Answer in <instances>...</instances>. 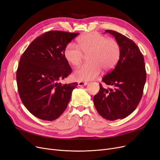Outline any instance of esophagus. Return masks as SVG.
<instances>
[{"instance_id":"34e87169","label":"esophagus","mask_w":160,"mask_h":160,"mask_svg":"<svg viewBox=\"0 0 160 160\" xmlns=\"http://www.w3.org/2000/svg\"><path fill=\"white\" fill-rule=\"evenodd\" d=\"M78 86H86L88 84V82H78Z\"/></svg>"}]
</instances>
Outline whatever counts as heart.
Returning <instances> with one entry per match:
<instances>
[{"label": "heart", "instance_id": "heart-1", "mask_svg": "<svg viewBox=\"0 0 160 160\" xmlns=\"http://www.w3.org/2000/svg\"><path fill=\"white\" fill-rule=\"evenodd\" d=\"M77 47L68 43L63 51L65 59L73 67L80 65L84 55H88V63L74 73V78L78 81H88L96 78L102 68L105 71L113 69L121 56V47L115 39H107L104 35L92 32L82 35L78 39Z\"/></svg>", "mask_w": 160, "mask_h": 160}]
</instances>
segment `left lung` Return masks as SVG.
<instances>
[{"mask_svg": "<svg viewBox=\"0 0 160 160\" xmlns=\"http://www.w3.org/2000/svg\"><path fill=\"white\" fill-rule=\"evenodd\" d=\"M115 37L121 47V56L114 69L102 78L112 88H103L93 97L99 114L106 120L122 119L137 108L146 80L144 57L137 45L122 34L105 30Z\"/></svg>", "mask_w": 160, "mask_h": 160, "instance_id": "1", "label": "left lung"}]
</instances>
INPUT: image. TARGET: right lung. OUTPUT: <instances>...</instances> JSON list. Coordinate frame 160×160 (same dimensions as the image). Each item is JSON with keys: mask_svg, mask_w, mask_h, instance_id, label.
Returning a JSON list of instances; mask_svg holds the SVG:
<instances>
[{"mask_svg": "<svg viewBox=\"0 0 160 160\" xmlns=\"http://www.w3.org/2000/svg\"><path fill=\"white\" fill-rule=\"evenodd\" d=\"M79 33L50 31L35 39L20 57L16 72L19 95L26 109L38 119L54 121L66 109L76 82L58 81L72 72L64 49Z\"/></svg>", "mask_w": 160, "mask_h": 160, "instance_id": "obj_1", "label": "right lung"}]
</instances>
